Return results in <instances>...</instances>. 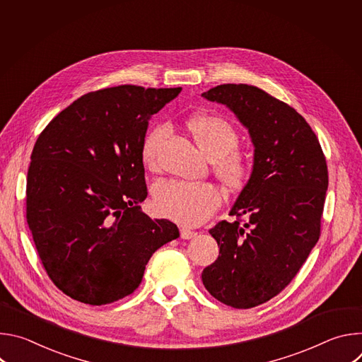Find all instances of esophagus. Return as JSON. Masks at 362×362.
<instances>
[{
    "label": "esophagus",
    "instance_id": "34e87169",
    "mask_svg": "<svg viewBox=\"0 0 362 362\" xmlns=\"http://www.w3.org/2000/svg\"><path fill=\"white\" fill-rule=\"evenodd\" d=\"M196 236V232H193V230H190V229H180V238L182 239H192V238H194Z\"/></svg>",
    "mask_w": 362,
    "mask_h": 362
}]
</instances>
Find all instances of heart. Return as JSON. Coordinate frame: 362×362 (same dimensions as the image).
I'll list each match as a JSON object with an SVG mask.
<instances>
[{
    "label": "heart",
    "instance_id": "obj_1",
    "mask_svg": "<svg viewBox=\"0 0 362 362\" xmlns=\"http://www.w3.org/2000/svg\"><path fill=\"white\" fill-rule=\"evenodd\" d=\"M187 130L228 189L239 190L247 183L252 160L247 153L236 147L239 136L228 120L202 113L187 120ZM166 134V126H156L146 133L141 143V159L146 166L154 165L158 146ZM153 203L159 215L185 226H196L219 208L222 194L214 185L168 180L153 187Z\"/></svg>",
    "mask_w": 362,
    "mask_h": 362
}]
</instances>
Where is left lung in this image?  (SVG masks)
<instances>
[{
  "instance_id": "8db88e82",
  "label": "left lung",
  "mask_w": 362,
  "mask_h": 362,
  "mask_svg": "<svg viewBox=\"0 0 362 362\" xmlns=\"http://www.w3.org/2000/svg\"><path fill=\"white\" fill-rule=\"evenodd\" d=\"M202 97L226 106L247 130L253 166L229 215L209 233L218 259L202 272L208 292L247 309L276 296L320 239L328 169L318 137L286 103L247 84H221Z\"/></svg>"
}]
</instances>
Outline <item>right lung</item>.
I'll use <instances>...</instances> for the list:
<instances>
[{
  "mask_svg": "<svg viewBox=\"0 0 362 362\" xmlns=\"http://www.w3.org/2000/svg\"><path fill=\"white\" fill-rule=\"evenodd\" d=\"M182 87L117 86L87 93L38 136L27 176V223L54 285L88 305L140 285L151 255L179 238L141 212L148 120Z\"/></svg>",
  "mask_w": 362,
  "mask_h": 362,
  "instance_id": "1",
  "label": "right lung"
}]
</instances>
